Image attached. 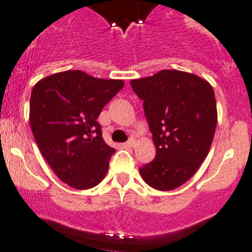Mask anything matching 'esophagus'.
<instances>
[{
    "mask_svg": "<svg viewBox=\"0 0 252 252\" xmlns=\"http://www.w3.org/2000/svg\"><path fill=\"white\" fill-rule=\"evenodd\" d=\"M135 145H136V141H135V139H130L126 142V147H135Z\"/></svg>",
    "mask_w": 252,
    "mask_h": 252,
    "instance_id": "obj_1",
    "label": "esophagus"
}]
</instances>
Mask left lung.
Returning a JSON list of instances; mask_svg holds the SVG:
<instances>
[{
    "label": "left lung",
    "instance_id": "left-lung-1",
    "mask_svg": "<svg viewBox=\"0 0 252 252\" xmlns=\"http://www.w3.org/2000/svg\"><path fill=\"white\" fill-rule=\"evenodd\" d=\"M143 100L157 156L140 168L149 187L177 189L197 172L211 149L218 123L217 101L207 80L181 70H161L131 80Z\"/></svg>",
    "mask_w": 252,
    "mask_h": 252
}]
</instances>
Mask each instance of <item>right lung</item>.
<instances>
[{"label":"right lung","instance_id":"obj_1","mask_svg":"<svg viewBox=\"0 0 252 252\" xmlns=\"http://www.w3.org/2000/svg\"><path fill=\"white\" fill-rule=\"evenodd\" d=\"M122 80L67 70L39 80L30 100V124L41 156L63 183L95 187L106 176L115 149L105 143L96 118L123 88Z\"/></svg>","mask_w":252,"mask_h":252}]
</instances>
